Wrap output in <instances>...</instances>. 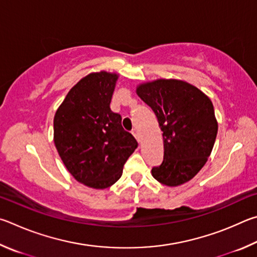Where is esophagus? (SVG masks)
Segmentation results:
<instances>
[{
	"label": "esophagus",
	"instance_id": "esophagus-1",
	"mask_svg": "<svg viewBox=\"0 0 257 257\" xmlns=\"http://www.w3.org/2000/svg\"><path fill=\"white\" fill-rule=\"evenodd\" d=\"M132 134L134 137H136V139L137 140L139 141V142H141V137H140V131H139V128H133L132 130Z\"/></svg>",
	"mask_w": 257,
	"mask_h": 257
}]
</instances>
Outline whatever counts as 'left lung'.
<instances>
[{"label": "left lung", "instance_id": "1", "mask_svg": "<svg viewBox=\"0 0 257 257\" xmlns=\"http://www.w3.org/2000/svg\"><path fill=\"white\" fill-rule=\"evenodd\" d=\"M136 92L154 110L163 131L164 161L152 168V176L169 187L190 182L208 161L217 138L211 99L178 79L148 81L138 84Z\"/></svg>", "mask_w": 257, "mask_h": 257}]
</instances>
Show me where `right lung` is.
<instances>
[{"mask_svg":"<svg viewBox=\"0 0 257 257\" xmlns=\"http://www.w3.org/2000/svg\"><path fill=\"white\" fill-rule=\"evenodd\" d=\"M118 76L107 71L83 76L54 116V145L63 164L79 183L96 190L118 181L138 147L109 106Z\"/></svg>","mask_w":257,"mask_h":257,"instance_id":"1","label":"right lung"}]
</instances>
